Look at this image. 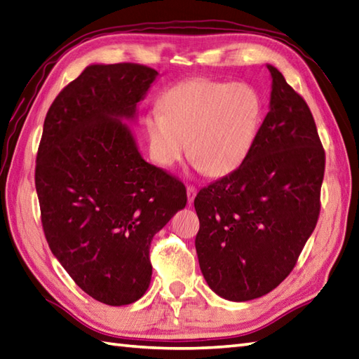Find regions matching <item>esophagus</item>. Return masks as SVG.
<instances>
[{
	"mask_svg": "<svg viewBox=\"0 0 359 359\" xmlns=\"http://www.w3.org/2000/svg\"><path fill=\"white\" fill-rule=\"evenodd\" d=\"M195 196H196V189L194 186H187V201H189V204L194 203Z\"/></svg>",
	"mask_w": 359,
	"mask_h": 359,
	"instance_id": "esophagus-1",
	"label": "esophagus"
}]
</instances>
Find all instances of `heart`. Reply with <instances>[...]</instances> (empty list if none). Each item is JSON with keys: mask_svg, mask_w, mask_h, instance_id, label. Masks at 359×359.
Here are the masks:
<instances>
[{"mask_svg": "<svg viewBox=\"0 0 359 359\" xmlns=\"http://www.w3.org/2000/svg\"><path fill=\"white\" fill-rule=\"evenodd\" d=\"M262 100L244 83L192 79L175 84L144 118L150 156L161 167L189 149L198 170L222 177L243 164L258 135Z\"/></svg>", "mask_w": 359, "mask_h": 359, "instance_id": "1", "label": "heart"}]
</instances>
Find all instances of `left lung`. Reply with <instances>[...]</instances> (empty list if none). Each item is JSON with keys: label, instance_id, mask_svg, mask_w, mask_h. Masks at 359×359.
<instances>
[{"label": "left lung", "instance_id": "8db88e82", "mask_svg": "<svg viewBox=\"0 0 359 359\" xmlns=\"http://www.w3.org/2000/svg\"><path fill=\"white\" fill-rule=\"evenodd\" d=\"M269 112L249 155L195 198V247L209 287L229 301L272 292L292 269L320 215L325 155L306 101L276 67Z\"/></svg>", "mask_w": 359, "mask_h": 359}]
</instances>
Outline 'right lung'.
Here are the masks:
<instances>
[{
  "label": "right lung",
  "instance_id": "obj_1",
  "mask_svg": "<svg viewBox=\"0 0 359 359\" xmlns=\"http://www.w3.org/2000/svg\"><path fill=\"white\" fill-rule=\"evenodd\" d=\"M156 76L132 62L87 66L52 102L38 147L46 240L78 287L107 306L146 293L152 238L187 203L180 180L144 161L127 124Z\"/></svg>",
  "mask_w": 359,
  "mask_h": 359
}]
</instances>
